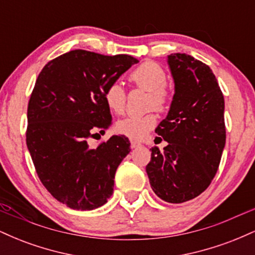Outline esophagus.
<instances>
[{
	"label": "esophagus",
	"instance_id": "obj_1",
	"mask_svg": "<svg viewBox=\"0 0 255 255\" xmlns=\"http://www.w3.org/2000/svg\"><path fill=\"white\" fill-rule=\"evenodd\" d=\"M140 146V144L137 141H134V140H131L130 141V147L131 148H136V147H139Z\"/></svg>",
	"mask_w": 255,
	"mask_h": 255
}]
</instances>
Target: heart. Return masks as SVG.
Segmentation results:
<instances>
[{
  "label": "heart",
  "mask_w": 255,
  "mask_h": 255,
  "mask_svg": "<svg viewBox=\"0 0 255 255\" xmlns=\"http://www.w3.org/2000/svg\"><path fill=\"white\" fill-rule=\"evenodd\" d=\"M129 81L136 86L150 92V108L164 109L168 103V92L165 90L166 74L159 64L145 62L140 64L129 74ZM126 91L119 81L109 84L104 91V101L107 107L115 114L124 113L126 107ZM157 124L154 114L131 115L120 120L116 124V130L122 135L133 140H141L150 133Z\"/></svg>",
  "instance_id": "heart-1"
}]
</instances>
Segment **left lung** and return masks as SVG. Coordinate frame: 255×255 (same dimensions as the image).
<instances>
[{"label":"left lung","mask_w":255,"mask_h":255,"mask_svg":"<svg viewBox=\"0 0 255 255\" xmlns=\"http://www.w3.org/2000/svg\"><path fill=\"white\" fill-rule=\"evenodd\" d=\"M168 64L175 93L156 128L168 145L151 148L146 172L157 197L181 204L200 195L218 170L225 146L224 97L207 64L186 54L169 55Z\"/></svg>","instance_id":"obj_1"}]
</instances>
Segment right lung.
I'll return each instance as SVG.
<instances>
[{
  "label": "right lung",
  "mask_w": 255,
  "mask_h": 255,
  "mask_svg": "<svg viewBox=\"0 0 255 255\" xmlns=\"http://www.w3.org/2000/svg\"><path fill=\"white\" fill-rule=\"evenodd\" d=\"M137 62L129 55L78 49L51 60L38 75L28 102L26 144L44 187L73 210H95L113 194L129 140L113 135L96 147L89 140L111 126L107 86Z\"/></svg>",
  "instance_id": "obj_1"
}]
</instances>
